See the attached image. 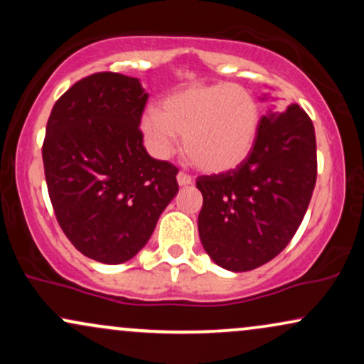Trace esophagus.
I'll return each instance as SVG.
<instances>
[{"instance_id":"1","label":"esophagus","mask_w":364,"mask_h":364,"mask_svg":"<svg viewBox=\"0 0 364 364\" xmlns=\"http://www.w3.org/2000/svg\"><path fill=\"white\" fill-rule=\"evenodd\" d=\"M193 183V179H191V176H188L186 173H178V185L179 186H188Z\"/></svg>"}]
</instances>
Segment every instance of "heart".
I'll return each mask as SVG.
<instances>
[{"label": "heart", "mask_w": 364, "mask_h": 364, "mask_svg": "<svg viewBox=\"0 0 364 364\" xmlns=\"http://www.w3.org/2000/svg\"><path fill=\"white\" fill-rule=\"evenodd\" d=\"M260 106L252 92L232 83L193 85L168 95L156 112L141 118L147 147L157 157L173 152L183 139V156L203 173L236 169L257 141Z\"/></svg>", "instance_id": "obj_1"}]
</instances>
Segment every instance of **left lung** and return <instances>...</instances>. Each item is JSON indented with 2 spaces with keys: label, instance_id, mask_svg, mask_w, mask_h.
I'll use <instances>...</instances> for the list:
<instances>
[{
  "label": "left lung",
  "instance_id": "1",
  "mask_svg": "<svg viewBox=\"0 0 364 364\" xmlns=\"http://www.w3.org/2000/svg\"><path fill=\"white\" fill-rule=\"evenodd\" d=\"M316 183V140L298 104L269 109L250 156L228 173L200 176V241L217 265L248 272L270 262L298 231Z\"/></svg>",
  "mask_w": 364,
  "mask_h": 364
}]
</instances>
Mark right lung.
I'll return each instance as SVG.
<instances>
[{"label": "right lung", "mask_w": 364, "mask_h": 364, "mask_svg": "<svg viewBox=\"0 0 364 364\" xmlns=\"http://www.w3.org/2000/svg\"><path fill=\"white\" fill-rule=\"evenodd\" d=\"M149 94L139 78L101 72L54 104L43 144L54 214L78 252L128 262L178 193V168L150 157L140 132Z\"/></svg>", "instance_id": "obj_1"}]
</instances>
